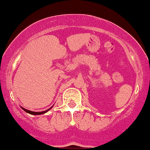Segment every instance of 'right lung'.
<instances>
[{
    "mask_svg": "<svg viewBox=\"0 0 150 150\" xmlns=\"http://www.w3.org/2000/svg\"><path fill=\"white\" fill-rule=\"evenodd\" d=\"M52 107H53V106H52V107H50V109H47V110H45V111H43V112H32V111H30V110H26L25 108H24V107H21V108H22V110H24V111H25V112H26V113H28V114H32V115H40V114H43L46 113V112H48V111L50 110V109L52 108Z\"/></svg>",
    "mask_w": 150,
    "mask_h": 150,
    "instance_id": "add662e5",
    "label": "right lung"
}]
</instances>
